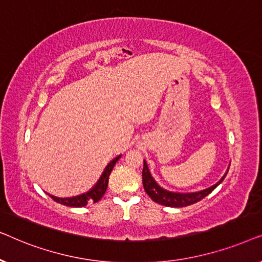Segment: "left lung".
I'll list each match as a JSON object with an SVG mask.
<instances>
[{
  "label": "left lung",
  "instance_id": "1",
  "mask_svg": "<svg viewBox=\"0 0 262 262\" xmlns=\"http://www.w3.org/2000/svg\"><path fill=\"white\" fill-rule=\"evenodd\" d=\"M228 173V171H227ZM227 173L223 175V178L221 179L217 184H214L211 187L203 189L199 192H192V193H177V192H170L167 191L161 187L157 182L154 180V178L150 174V170L148 168V164L144 161V166H143V186H144L145 192L148 193V195L151 198L154 202L164 206H170V207H184L192 205V204L198 203L203 198H205L207 194H210L222 181L224 180V178L227 177Z\"/></svg>",
  "mask_w": 262,
  "mask_h": 262
}]
</instances>
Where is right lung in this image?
I'll return each instance as SVG.
<instances>
[{
    "mask_svg": "<svg viewBox=\"0 0 262 262\" xmlns=\"http://www.w3.org/2000/svg\"><path fill=\"white\" fill-rule=\"evenodd\" d=\"M121 157V155L117 156L116 159H113L111 162L107 164V167L103 170V173L101 174V177L98 180V182L93 186L92 189H89L88 192L83 193V194L76 195V196H70V198H58V196L51 195L49 194L51 198L55 200V202L63 204L66 206H71V207H82L88 205L89 203H96L99 202L100 199L102 198L103 194H105L107 186H108V179H110V174L112 171L113 167L116 166V163L118 162Z\"/></svg>",
    "mask_w": 262,
    "mask_h": 262,
    "instance_id": "1",
    "label": "right lung"
}]
</instances>
